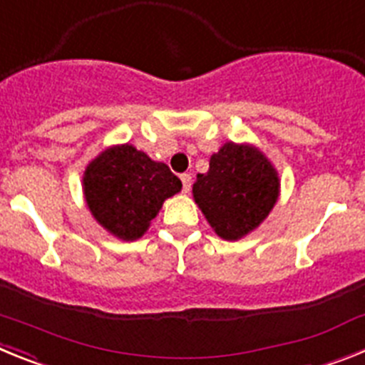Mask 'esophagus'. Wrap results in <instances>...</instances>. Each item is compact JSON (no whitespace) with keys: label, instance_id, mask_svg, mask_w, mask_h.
I'll use <instances>...</instances> for the list:
<instances>
[{"label":"esophagus","instance_id":"esophagus-1","mask_svg":"<svg viewBox=\"0 0 365 365\" xmlns=\"http://www.w3.org/2000/svg\"><path fill=\"white\" fill-rule=\"evenodd\" d=\"M180 180H182V192L188 193L190 188H192V175H190V173H182V175H180Z\"/></svg>","mask_w":365,"mask_h":365}]
</instances>
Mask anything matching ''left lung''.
Instances as JSON below:
<instances>
[{
    "label": "left lung",
    "mask_w": 365,
    "mask_h": 365,
    "mask_svg": "<svg viewBox=\"0 0 365 365\" xmlns=\"http://www.w3.org/2000/svg\"><path fill=\"white\" fill-rule=\"evenodd\" d=\"M192 192L215 234L237 241L270 214L279 197V177L256 146L227 143L212 155Z\"/></svg>",
    "instance_id": "obj_1"
}]
</instances>
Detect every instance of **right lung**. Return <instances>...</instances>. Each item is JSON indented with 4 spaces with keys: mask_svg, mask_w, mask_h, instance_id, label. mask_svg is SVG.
<instances>
[{
    "mask_svg": "<svg viewBox=\"0 0 365 365\" xmlns=\"http://www.w3.org/2000/svg\"><path fill=\"white\" fill-rule=\"evenodd\" d=\"M180 188L182 182L166 164L131 144L108 148L83 172L87 208L98 225L124 241L143 237L163 202Z\"/></svg>",
    "mask_w": 365,
    "mask_h": 365,
    "instance_id": "1",
    "label": "right lung"
}]
</instances>
